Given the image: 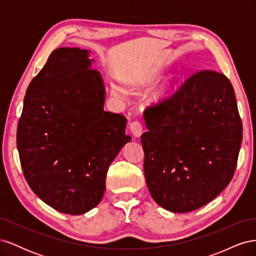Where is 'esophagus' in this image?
I'll return each instance as SVG.
<instances>
[{
  "label": "esophagus",
  "instance_id": "obj_1",
  "mask_svg": "<svg viewBox=\"0 0 256 256\" xmlns=\"http://www.w3.org/2000/svg\"><path fill=\"white\" fill-rule=\"evenodd\" d=\"M129 129L136 138H140L143 132V126L140 122H134L130 124Z\"/></svg>",
  "mask_w": 256,
  "mask_h": 256
}]
</instances>
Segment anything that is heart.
I'll use <instances>...</instances> for the list:
<instances>
[{
  "label": "heart",
  "instance_id": "b5f03b06",
  "mask_svg": "<svg viewBox=\"0 0 256 256\" xmlns=\"http://www.w3.org/2000/svg\"><path fill=\"white\" fill-rule=\"evenodd\" d=\"M112 90H113V92H114L116 96H122L124 95L122 90H120L118 86H114L112 88ZM170 92H171V83L166 82L164 85H162L161 88H159V90H157L156 92H154L152 100H154V102H161V100L166 99L168 96Z\"/></svg>",
  "mask_w": 256,
  "mask_h": 256
}]
</instances>
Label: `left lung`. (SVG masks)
<instances>
[{
    "mask_svg": "<svg viewBox=\"0 0 256 256\" xmlns=\"http://www.w3.org/2000/svg\"><path fill=\"white\" fill-rule=\"evenodd\" d=\"M144 174L154 202L172 212L206 205L234 176L242 124L233 85L200 70L173 96L144 111Z\"/></svg>",
    "mask_w": 256,
    "mask_h": 256,
    "instance_id": "1",
    "label": "left lung"
}]
</instances>
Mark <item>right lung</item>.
I'll use <instances>...</instances> for the list:
<instances>
[{
	"mask_svg": "<svg viewBox=\"0 0 256 256\" xmlns=\"http://www.w3.org/2000/svg\"><path fill=\"white\" fill-rule=\"evenodd\" d=\"M92 62L88 50H54L28 85L17 128L30 188L68 214L100 203L108 168L131 141L125 116L104 110V80Z\"/></svg>",
	"mask_w": 256,
	"mask_h": 256,
	"instance_id": "obj_1",
	"label": "right lung"
}]
</instances>
